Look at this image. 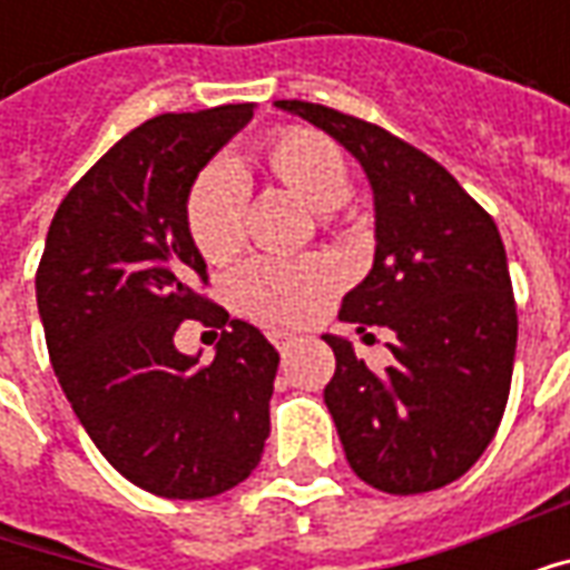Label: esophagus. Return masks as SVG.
<instances>
[{"label": "esophagus", "mask_w": 570, "mask_h": 570, "mask_svg": "<svg viewBox=\"0 0 570 570\" xmlns=\"http://www.w3.org/2000/svg\"><path fill=\"white\" fill-rule=\"evenodd\" d=\"M293 338H296V335L284 333V330H277V333H272V342H274V345H277V351H289V345H293Z\"/></svg>", "instance_id": "1"}]
</instances>
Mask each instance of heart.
Listing matches in <instances>:
<instances>
[{"label":"heart","instance_id":"b5f03b06","mask_svg":"<svg viewBox=\"0 0 570 570\" xmlns=\"http://www.w3.org/2000/svg\"><path fill=\"white\" fill-rule=\"evenodd\" d=\"M268 174L305 200L323 223H333L338 207L351 195V167L342 146L326 134L289 128L265 142ZM247 183L235 164H207L188 186L186 232L207 262L235 256L244 240ZM335 272L323 259L272 262L256 259L240 265L232 277V296L240 308L268 323H298L308 317L317 296L330 289Z\"/></svg>","mask_w":570,"mask_h":570}]
</instances>
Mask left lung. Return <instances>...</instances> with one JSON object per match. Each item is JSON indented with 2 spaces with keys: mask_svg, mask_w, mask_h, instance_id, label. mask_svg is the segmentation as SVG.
I'll return each mask as SVG.
<instances>
[{
  "mask_svg": "<svg viewBox=\"0 0 570 570\" xmlns=\"http://www.w3.org/2000/svg\"><path fill=\"white\" fill-rule=\"evenodd\" d=\"M345 146L375 198V262L338 317L394 333V366L372 372L323 335L335 375L323 400L351 470L387 494L449 485L489 449L510 396L515 302L498 225L442 164L338 109L277 100Z\"/></svg>",
  "mask_w": 570,
  "mask_h": 570,
  "instance_id": "1",
  "label": "left lung"
}]
</instances>
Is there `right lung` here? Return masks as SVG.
<instances>
[{"instance_id": "1", "label": "right lung", "mask_w": 570, "mask_h": 570, "mask_svg": "<svg viewBox=\"0 0 570 570\" xmlns=\"http://www.w3.org/2000/svg\"><path fill=\"white\" fill-rule=\"evenodd\" d=\"M253 104L149 118L60 200L36 302L48 354L94 445L134 485L204 501L256 470L268 440L277 351L200 296L207 265L186 232V195ZM186 320L220 335L210 364L176 352Z\"/></svg>"}]
</instances>
